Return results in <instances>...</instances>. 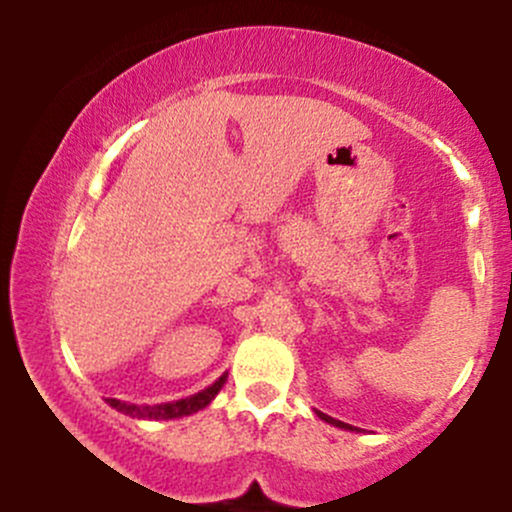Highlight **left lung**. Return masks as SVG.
<instances>
[{
  "mask_svg": "<svg viewBox=\"0 0 512 512\" xmlns=\"http://www.w3.org/2000/svg\"><path fill=\"white\" fill-rule=\"evenodd\" d=\"M317 416H320L322 421H327V424H332V426H337V428H344V431H354V426H349V424H344V421H337V419H332V416H327V414H322V411H315ZM358 431V428H356Z\"/></svg>",
  "mask_w": 512,
  "mask_h": 512,
  "instance_id": "8db88e82",
  "label": "left lung"
}]
</instances>
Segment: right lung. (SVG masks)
Here are the masks:
<instances>
[{
	"mask_svg": "<svg viewBox=\"0 0 512 512\" xmlns=\"http://www.w3.org/2000/svg\"><path fill=\"white\" fill-rule=\"evenodd\" d=\"M228 375L223 373L219 380H216L214 385H209L207 390L197 392V395L192 397H185V399H178V402H166V404H154V407H137V404H127V402H120V399H108V404L117 411H122V414L127 416H134V419H180V416H190L195 414V411L204 409L207 404L219 395V390L226 383Z\"/></svg>",
	"mask_w": 512,
	"mask_h": 512,
	"instance_id": "obj_1",
	"label": "right lung"
}]
</instances>
